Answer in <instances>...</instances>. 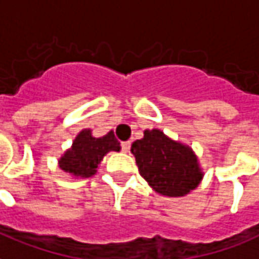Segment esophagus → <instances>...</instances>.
I'll use <instances>...</instances> for the list:
<instances>
[{"label":"esophagus","instance_id":"34e87169","mask_svg":"<svg viewBox=\"0 0 259 259\" xmlns=\"http://www.w3.org/2000/svg\"><path fill=\"white\" fill-rule=\"evenodd\" d=\"M130 149V141H124V143H122V151L123 152H129Z\"/></svg>","mask_w":259,"mask_h":259}]
</instances>
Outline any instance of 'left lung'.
<instances>
[{
	"label": "left lung",
	"instance_id": "1",
	"mask_svg": "<svg viewBox=\"0 0 259 259\" xmlns=\"http://www.w3.org/2000/svg\"><path fill=\"white\" fill-rule=\"evenodd\" d=\"M130 151L141 177L162 196H185L198 188L204 176L195 151L162 130H144V137L136 140Z\"/></svg>",
	"mask_w": 259,
	"mask_h": 259
}]
</instances>
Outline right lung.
I'll return each mask as SVG.
<instances>
[{
  "label": "right lung",
  "mask_w": 259,
  "mask_h": 259,
  "mask_svg": "<svg viewBox=\"0 0 259 259\" xmlns=\"http://www.w3.org/2000/svg\"><path fill=\"white\" fill-rule=\"evenodd\" d=\"M111 151H120V143L114 132L103 137H95L92 129H82L57 162L59 167L71 177L89 178L97 173L101 160Z\"/></svg>",
  "instance_id": "obj_1"
}]
</instances>
